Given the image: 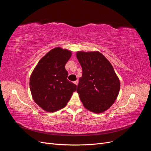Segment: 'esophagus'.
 Instances as JSON below:
<instances>
[{
	"instance_id": "1",
	"label": "esophagus",
	"mask_w": 151,
	"mask_h": 151,
	"mask_svg": "<svg viewBox=\"0 0 151 151\" xmlns=\"http://www.w3.org/2000/svg\"><path fill=\"white\" fill-rule=\"evenodd\" d=\"M76 86H77V85H78V81H74V83Z\"/></svg>"
}]
</instances>
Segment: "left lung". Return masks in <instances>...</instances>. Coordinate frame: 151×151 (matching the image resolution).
Returning a JSON list of instances; mask_svg holds the SVG:
<instances>
[{
    "label": "left lung",
    "mask_w": 151,
    "mask_h": 151,
    "mask_svg": "<svg viewBox=\"0 0 151 151\" xmlns=\"http://www.w3.org/2000/svg\"><path fill=\"white\" fill-rule=\"evenodd\" d=\"M76 57L83 70L77 89L81 101L89 111L103 113L115 102L120 79L111 63L99 52L79 51Z\"/></svg>",
    "instance_id": "8db88e82"
}]
</instances>
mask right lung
I'll return each instance as SVG.
<instances>
[{
	"mask_svg": "<svg viewBox=\"0 0 151 151\" xmlns=\"http://www.w3.org/2000/svg\"><path fill=\"white\" fill-rule=\"evenodd\" d=\"M72 56L70 50L56 47L40 59L32 72L29 88L34 101L47 112L64 108L77 86L67 80L65 65Z\"/></svg>",
	"mask_w": 151,
	"mask_h": 151,
	"instance_id": "obj_1",
	"label": "right lung"
}]
</instances>
